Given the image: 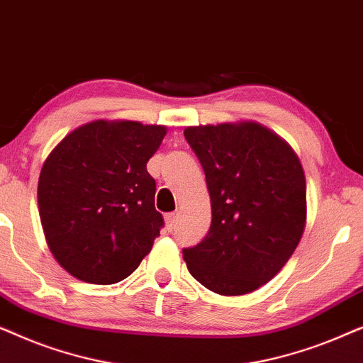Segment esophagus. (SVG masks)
<instances>
[{
    "label": "esophagus",
    "mask_w": 363,
    "mask_h": 363,
    "mask_svg": "<svg viewBox=\"0 0 363 363\" xmlns=\"http://www.w3.org/2000/svg\"><path fill=\"white\" fill-rule=\"evenodd\" d=\"M177 221H178V213H168L165 216V225L168 228V231H172L173 228H175Z\"/></svg>",
    "instance_id": "1"
}]
</instances>
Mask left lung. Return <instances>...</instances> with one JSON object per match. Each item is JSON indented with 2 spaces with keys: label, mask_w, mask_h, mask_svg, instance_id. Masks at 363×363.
Listing matches in <instances>:
<instances>
[{
  "label": "left lung",
  "mask_w": 363,
  "mask_h": 363,
  "mask_svg": "<svg viewBox=\"0 0 363 363\" xmlns=\"http://www.w3.org/2000/svg\"><path fill=\"white\" fill-rule=\"evenodd\" d=\"M206 177L211 226L183 250L195 279L216 294L242 296L279 272L307 223L306 175L289 143L259 122L186 127Z\"/></svg>",
  "instance_id": "left-lung-1"
}]
</instances>
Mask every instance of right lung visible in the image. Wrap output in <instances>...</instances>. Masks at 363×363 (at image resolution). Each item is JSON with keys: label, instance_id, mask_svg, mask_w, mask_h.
<instances>
[{"label": "right lung", "instance_id": "right-lung-1", "mask_svg": "<svg viewBox=\"0 0 363 363\" xmlns=\"http://www.w3.org/2000/svg\"><path fill=\"white\" fill-rule=\"evenodd\" d=\"M168 128L99 118L69 132L43 163L38 206L54 259L79 281L113 284L152 251L163 218L147 162Z\"/></svg>", "mask_w": 363, "mask_h": 363}]
</instances>
